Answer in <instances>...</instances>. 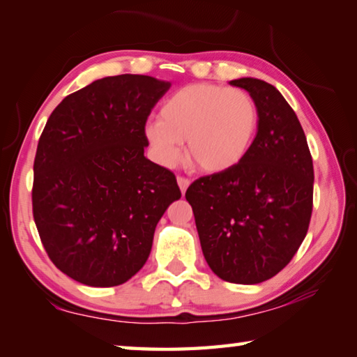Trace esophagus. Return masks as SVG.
<instances>
[{"instance_id":"obj_1","label":"esophagus","mask_w":357,"mask_h":357,"mask_svg":"<svg viewBox=\"0 0 357 357\" xmlns=\"http://www.w3.org/2000/svg\"><path fill=\"white\" fill-rule=\"evenodd\" d=\"M178 185H179V189H181V192L183 193H185V190H187V187L190 185V179H187V178H184V176H178Z\"/></svg>"}]
</instances>
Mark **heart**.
<instances>
[{
    "mask_svg": "<svg viewBox=\"0 0 357 357\" xmlns=\"http://www.w3.org/2000/svg\"><path fill=\"white\" fill-rule=\"evenodd\" d=\"M258 119L257 102L244 89L193 83L165 99L160 119L148 121L144 135L164 165L176 164L187 142V157L198 170L222 173L244 160Z\"/></svg>",
    "mask_w": 357,
    "mask_h": 357,
    "instance_id": "heart-1",
    "label": "heart"
}]
</instances>
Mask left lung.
Segmentation results:
<instances>
[{"label":"left lung","mask_w":357,"mask_h":357,"mask_svg":"<svg viewBox=\"0 0 357 357\" xmlns=\"http://www.w3.org/2000/svg\"><path fill=\"white\" fill-rule=\"evenodd\" d=\"M229 84L257 102V137L241 164L193 181L185 200L213 273L253 285L279 274L305 238L313 162L298 116L273 84L250 77Z\"/></svg>","instance_id":"obj_1"}]
</instances>
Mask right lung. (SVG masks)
Wrapping results in <instances>:
<instances>
[{
  "label": "right lung",
  "instance_id": "obj_1",
  "mask_svg": "<svg viewBox=\"0 0 357 357\" xmlns=\"http://www.w3.org/2000/svg\"><path fill=\"white\" fill-rule=\"evenodd\" d=\"M168 89L148 75L100 78L64 98L42 130L33 217L48 258L83 285L135 275L181 198L173 172L144 157V126Z\"/></svg>",
  "mask_w": 357,
  "mask_h": 357
}]
</instances>
